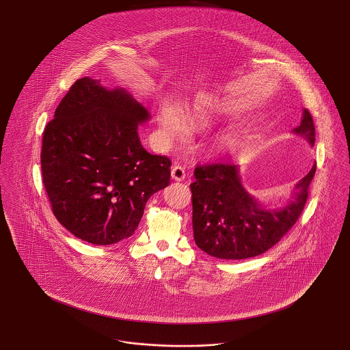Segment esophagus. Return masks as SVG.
I'll return each instance as SVG.
<instances>
[{
    "label": "esophagus",
    "instance_id": "1",
    "mask_svg": "<svg viewBox=\"0 0 350 350\" xmlns=\"http://www.w3.org/2000/svg\"><path fill=\"white\" fill-rule=\"evenodd\" d=\"M170 174H172V178H173L174 181H182V180H185V177H186L185 168L181 167V165H173Z\"/></svg>",
    "mask_w": 350,
    "mask_h": 350
}]
</instances>
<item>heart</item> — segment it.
Returning a JSON list of instances; mask_svg holds the SVG:
<instances>
[{"label":"heart","mask_w":350,"mask_h":350,"mask_svg":"<svg viewBox=\"0 0 350 350\" xmlns=\"http://www.w3.org/2000/svg\"><path fill=\"white\" fill-rule=\"evenodd\" d=\"M187 118L190 124L195 126L205 128L215 122L216 119V105L213 99L203 98L198 99L193 103V107L189 111ZM159 124L163 133L168 137L169 139H174L177 137H181L185 132V119L180 109L172 106H164L159 112ZM235 137L232 134H228L219 141L221 148H230L235 145Z\"/></svg>","instance_id":"b5f03b06"}]
</instances>
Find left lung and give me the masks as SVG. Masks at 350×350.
<instances>
[{
	"label": "left lung",
	"mask_w": 350,
	"mask_h": 350,
	"mask_svg": "<svg viewBox=\"0 0 350 350\" xmlns=\"http://www.w3.org/2000/svg\"><path fill=\"white\" fill-rule=\"evenodd\" d=\"M313 146L312 113L302 112L293 129ZM310 172L295 186L293 200L280 209H265L241 185L238 165L205 164L193 172V229L196 245L205 254L224 260H243L262 254L280 241L300 217L306 204Z\"/></svg>",
	"instance_id": "8db88e82"
}]
</instances>
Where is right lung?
<instances>
[{
	"mask_svg": "<svg viewBox=\"0 0 350 350\" xmlns=\"http://www.w3.org/2000/svg\"><path fill=\"white\" fill-rule=\"evenodd\" d=\"M148 111L125 89L75 81L49 121L42 182L54 216L75 237L109 245L134 234L148 198L167 187L170 160L141 145Z\"/></svg>",
	"mask_w": 350,
	"mask_h": 350,
	"instance_id": "add662e5",
	"label": "right lung"
}]
</instances>
